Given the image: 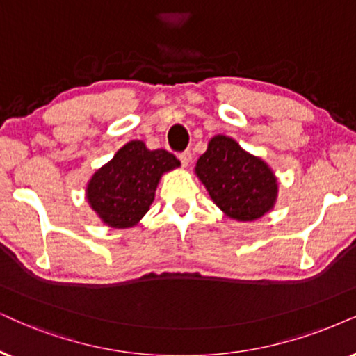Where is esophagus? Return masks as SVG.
I'll list each match as a JSON object with an SVG mask.
<instances>
[{
	"label": "esophagus",
	"mask_w": 356,
	"mask_h": 356,
	"mask_svg": "<svg viewBox=\"0 0 356 356\" xmlns=\"http://www.w3.org/2000/svg\"><path fill=\"white\" fill-rule=\"evenodd\" d=\"M179 159H181V163H182L184 168H187V165L191 164V161H192L191 151H184V152H181V154H179Z\"/></svg>",
	"instance_id": "34e87169"
}]
</instances>
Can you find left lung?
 Listing matches in <instances>:
<instances>
[{
	"label": "left lung",
	"mask_w": 356,
	"mask_h": 356,
	"mask_svg": "<svg viewBox=\"0 0 356 356\" xmlns=\"http://www.w3.org/2000/svg\"><path fill=\"white\" fill-rule=\"evenodd\" d=\"M195 174L215 205L238 222L258 220L276 204L277 179L271 168L223 134L210 139Z\"/></svg>",
	"instance_id": "8db88e82"
}]
</instances>
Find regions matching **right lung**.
<instances>
[{"instance_id": "add662e5", "label": "right lung", "mask_w": 356, "mask_h": 356, "mask_svg": "<svg viewBox=\"0 0 356 356\" xmlns=\"http://www.w3.org/2000/svg\"><path fill=\"white\" fill-rule=\"evenodd\" d=\"M181 163L165 149H147L143 141H129L102 165L87 186V200L111 228H131L146 215L164 172Z\"/></svg>"}]
</instances>
